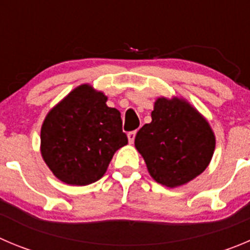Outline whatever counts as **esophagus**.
I'll list each match as a JSON object with an SVG mask.
<instances>
[{
	"label": "esophagus",
	"mask_w": 250,
	"mask_h": 250,
	"mask_svg": "<svg viewBox=\"0 0 250 250\" xmlns=\"http://www.w3.org/2000/svg\"><path fill=\"white\" fill-rule=\"evenodd\" d=\"M136 134H137V130H133V132H129L127 134L128 142H129L130 144H133V142H134V138H136Z\"/></svg>",
	"instance_id": "34e87169"
}]
</instances>
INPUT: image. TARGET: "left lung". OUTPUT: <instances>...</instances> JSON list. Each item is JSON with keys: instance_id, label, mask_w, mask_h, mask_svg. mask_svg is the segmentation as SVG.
<instances>
[{"instance_id": "1", "label": "left lung", "mask_w": 250, "mask_h": 250, "mask_svg": "<svg viewBox=\"0 0 250 250\" xmlns=\"http://www.w3.org/2000/svg\"><path fill=\"white\" fill-rule=\"evenodd\" d=\"M134 146L158 184L174 188L206 170L216 137L208 121L183 97H158L151 122L137 133Z\"/></svg>"}]
</instances>
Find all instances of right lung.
Returning a JSON list of instances; mask_svg holds the SVG:
<instances>
[{"mask_svg": "<svg viewBox=\"0 0 250 250\" xmlns=\"http://www.w3.org/2000/svg\"><path fill=\"white\" fill-rule=\"evenodd\" d=\"M107 96L83 83L55 104L41 129V154L50 171L67 185L100 180L114 153L127 146L118 109Z\"/></svg>", "mask_w": 250, "mask_h": 250, "instance_id": "add662e5", "label": "right lung"}]
</instances>
